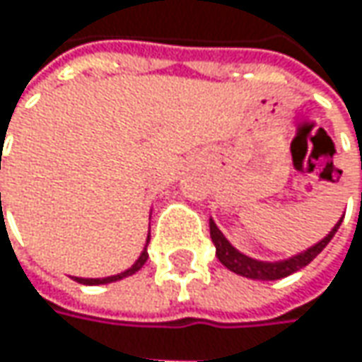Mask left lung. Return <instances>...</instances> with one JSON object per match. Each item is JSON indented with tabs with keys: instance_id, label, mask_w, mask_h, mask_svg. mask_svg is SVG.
I'll use <instances>...</instances> for the list:
<instances>
[{
	"instance_id": "1",
	"label": "left lung",
	"mask_w": 362,
	"mask_h": 362,
	"mask_svg": "<svg viewBox=\"0 0 362 362\" xmlns=\"http://www.w3.org/2000/svg\"><path fill=\"white\" fill-rule=\"evenodd\" d=\"M341 220H344V218H341ZM341 220L331 228V233L327 235L323 241L315 243V245L308 247L306 252L298 253V255H291V257L281 259V262H259V259H253L250 255L241 253L237 247H233L230 241L220 233V228L216 226L214 220H209V235H211V241H214V245H216V255H218V259H220L228 270H233L235 274L247 276V279H255V281H276V279L289 276V274L298 272L300 268L308 266L319 253L325 250L327 243L333 239V235L337 233Z\"/></svg>"
}]
</instances>
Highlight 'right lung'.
I'll list each match as a JSON object with an SVG mask.
<instances>
[{
    "instance_id": "obj_1",
    "label": "right lung",
    "mask_w": 362,
    "mask_h": 362,
    "mask_svg": "<svg viewBox=\"0 0 362 362\" xmlns=\"http://www.w3.org/2000/svg\"><path fill=\"white\" fill-rule=\"evenodd\" d=\"M146 245H148V239H146ZM146 259H148V252H146V247H144V252L140 253V257L132 264V268H127V270H123V272H119V274L105 276V279H81V276H75V281H77V283H81V285H107V283H115V281H121V279H125V276H129V274L138 272V270L144 266V262H146Z\"/></svg>"
}]
</instances>
